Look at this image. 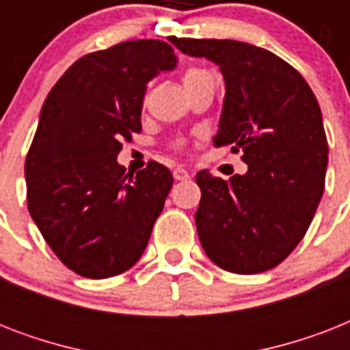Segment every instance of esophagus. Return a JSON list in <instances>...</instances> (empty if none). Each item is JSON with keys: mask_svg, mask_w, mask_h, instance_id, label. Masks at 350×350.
I'll list each match as a JSON object with an SVG mask.
<instances>
[{"mask_svg": "<svg viewBox=\"0 0 350 350\" xmlns=\"http://www.w3.org/2000/svg\"><path fill=\"white\" fill-rule=\"evenodd\" d=\"M172 174H174V180L176 181H187V180H189V178H191V174H189V172H187L185 169H181V167L174 169V172H172Z\"/></svg>", "mask_w": 350, "mask_h": 350, "instance_id": "obj_1", "label": "esophagus"}]
</instances>
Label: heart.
<instances>
[{"instance_id":"b5f03b06","label":"heart","mask_w":350,"mask_h":350,"mask_svg":"<svg viewBox=\"0 0 350 350\" xmlns=\"http://www.w3.org/2000/svg\"><path fill=\"white\" fill-rule=\"evenodd\" d=\"M207 70H203V68H196V67H191L187 68L185 74H183V85H189L192 81H196V79L203 78V76H207Z\"/></svg>"}]
</instances>
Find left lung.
I'll list each match as a JSON object with an SVG mask.
<instances>
[{
  "label": "left lung",
  "instance_id": "8db88e82",
  "mask_svg": "<svg viewBox=\"0 0 350 350\" xmlns=\"http://www.w3.org/2000/svg\"><path fill=\"white\" fill-rule=\"evenodd\" d=\"M216 63L225 98L216 145L243 148L245 174L200 170L196 229L205 254L236 274L269 271L301 241L325 189V129L314 92L276 54L234 40L170 38Z\"/></svg>",
  "mask_w": 350,
  "mask_h": 350
}]
</instances>
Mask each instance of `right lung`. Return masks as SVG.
Wrapping results in <instances>:
<instances>
[{"mask_svg": "<svg viewBox=\"0 0 350 350\" xmlns=\"http://www.w3.org/2000/svg\"><path fill=\"white\" fill-rule=\"evenodd\" d=\"M176 65L165 41H123L72 63L41 107L25 161L29 213L79 276L121 274L147 247L172 174L156 161L126 172L116 158L142 131L147 83Z\"/></svg>", "mask_w": 350, "mask_h": 350, "instance_id": "obj_1", "label": "right lung"}]
</instances>
